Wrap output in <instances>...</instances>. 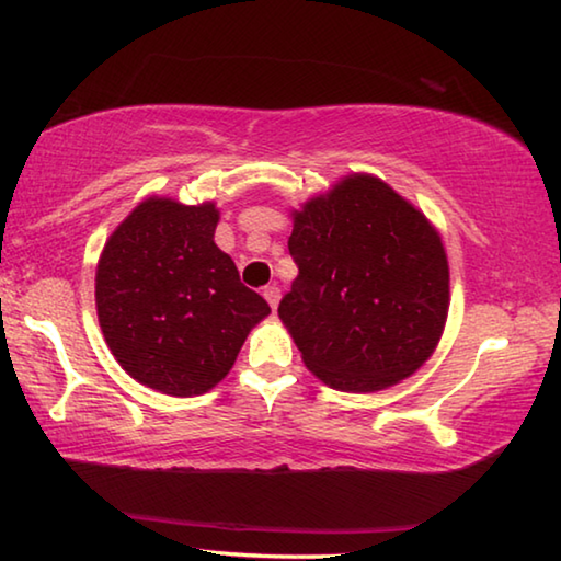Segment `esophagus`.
<instances>
[{
  "mask_svg": "<svg viewBox=\"0 0 561 561\" xmlns=\"http://www.w3.org/2000/svg\"><path fill=\"white\" fill-rule=\"evenodd\" d=\"M262 297L267 299V304H270L272 309H277V307H279V297H282V291H279L277 284H270V287H264Z\"/></svg>",
  "mask_w": 561,
  "mask_h": 561,
  "instance_id": "34e87169",
  "label": "esophagus"
}]
</instances>
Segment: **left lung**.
Masks as SVG:
<instances>
[{"instance_id":"1","label":"left lung","mask_w":561,"mask_h":561,"mask_svg":"<svg viewBox=\"0 0 561 561\" xmlns=\"http://www.w3.org/2000/svg\"><path fill=\"white\" fill-rule=\"evenodd\" d=\"M299 274L279 304L304 366L329 388L376 393L433 356L450 307L440 232L381 178L351 173L291 210Z\"/></svg>"}]
</instances>
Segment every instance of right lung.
<instances>
[{"mask_svg": "<svg viewBox=\"0 0 561 561\" xmlns=\"http://www.w3.org/2000/svg\"><path fill=\"white\" fill-rule=\"evenodd\" d=\"M213 201L150 195L103 244L96 314L123 371L153 391L203 396L230 374L270 304L215 244Z\"/></svg>", "mask_w": 561, "mask_h": 561, "instance_id": "add662e5", "label": "right lung"}]
</instances>
